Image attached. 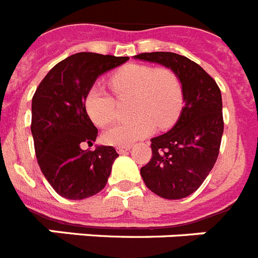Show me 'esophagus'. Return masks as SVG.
Returning <instances> with one entry per match:
<instances>
[{
    "label": "esophagus",
    "instance_id": "obj_1",
    "mask_svg": "<svg viewBox=\"0 0 258 258\" xmlns=\"http://www.w3.org/2000/svg\"><path fill=\"white\" fill-rule=\"evenodd\" d=\"M130 149H131V146H124V147H118L116 151H118V153H125L127 151H130Z\"/></svg>",
    "mask_w": 258,
    "mask_h": 258
}]
</instances>
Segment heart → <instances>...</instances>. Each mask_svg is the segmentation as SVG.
I'll use <instances>...</instances> for the list:
<instances>
[{
  "label": "heart",
  "instance_id": "heart-1",
  "mask_svg": "<svg viewBox=\"0 0 258 258\" xmlns=\"http://www.w3.org/2000/svg\"><path fill=\"white\" fill-rule=\"evenodd\" d=\"M110 85L119 97H135V120L116 123L103 135L107 144L131 146L156 130L169 128L177 122L183 106L182 84L169 68H153L144 64H127L110 77ZM85 110L93 123L107 125L115 116V101L99 86L85 96Z\"/></svg>",
  "mask_w": 258,
  "mask_h": 258
}]
</instances>
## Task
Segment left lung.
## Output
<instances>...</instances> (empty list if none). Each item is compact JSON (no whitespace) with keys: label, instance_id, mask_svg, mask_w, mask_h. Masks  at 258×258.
<instances>
[{"label":"left lung","instance_id":"8db88e82","mask_svg":"<svg viewBox=\"0 0 258 258\" xmlns=\"http://www.w3.org/2000/svg\"><path fill=\"white\" fill-rule=\"evenodd\" d=\"M172 69L182 84L183 107L168 133L152 138V159L140 169L151 191L181 199L196 191L215 165L223 130L222 93L209 73L185 56L146 52L134 56Z\"/></svg>","mask_w":258,"mask_h":258}]
</instances>
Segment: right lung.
<instances>
[{"mask_svg": "<svg viewBox=\"0 0 258 258\" xmlns=\"http://www.w3.org/2000/svg\"><path fill=\"white\" fill-rule=\"evenodd\" d=\"M130 57L80 52L47 73L31 105V134L40 170L59 196L85 199L106 186L115 148L93 146L98 130L85 110V96L103 73L124 64Z\"/></svg>", "mask_w": 258, "mask_h": 258, "instance_id": "right-lung-1", "label": "right lung"}]
</instances>
